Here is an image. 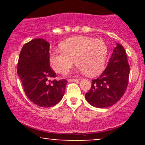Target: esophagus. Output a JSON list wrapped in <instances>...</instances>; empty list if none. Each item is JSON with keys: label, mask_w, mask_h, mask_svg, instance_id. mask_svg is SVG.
Instances as JSON below:
<instances>
[{"label": "esophagus", "mask_w": 145, "mask_h": 145, "mask_svg": "<svg viewBox=\"0 0 145 145\" xmlns=\"http://www.w3.org/2000/svg\"><path fill=\"white\" fill-rule=\"evenodd\" d=\"M69 82H79L80 79H69L68 80Z\"/></svg>", "instance_id": "obj_1"}]
</instances>
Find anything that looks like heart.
Segmentation results:
<instances>
[{
    "mask_svg": "<svg viewBox=\"0 0 145 145\" xmlns=\"http://www.w3.org/2000/svg\"><path fill=\"white\" fill-rule=\"evenodd\" d=\"M62 51H54L50 56L52 67L59 74L67 72L75 63L80 72L95 76L104 69L108 54L106 43L102 39L86 36L69 38L60 45Z\"/></svg>",
    "mask_w": 145,
    "mask_h": 145,
    "instance_id": "1",
    "label": "heart"
}]
</instances>
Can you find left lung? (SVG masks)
<instances>
[{
  "label": "left lung",
  "instance_id": "8db88e82",
  "mask_svg": "<svg viewBox=\"0 0 145 145\" xmlns=\"http://www.w3.org/2000/svg\"><path fill=\"white\" fill-rule=\"evenodd\" d=\"M129 65L124 48L116 44L107 67L97 79L93 80L86 100L94 107L103 108L115 104L128 85Z\"/></svg>",
  "mask_w": 145,
  "mask_h": 145
}]
</instances>
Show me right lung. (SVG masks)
Segmentation results:
<instances>
[{"mask_svg": "<svg viewBox=\"0 0 145 145\" xmlns=\"http://www.w3.org/2000/svg\"><path fill=\"white\" fill-rule=\"evenodd\" d=\"M50 44L34 39L24 45L20 53L17 72L28 98L40 107L54 106L61 100L67 81L56 80L50 65Z\"/></svg>", "mask_w": 145, "mask_h": 145, "instance_id": "add662e5", "label": "right lung"}]
</instances>
